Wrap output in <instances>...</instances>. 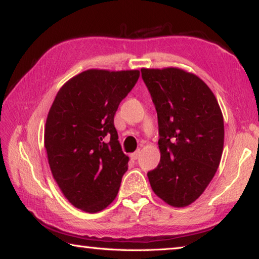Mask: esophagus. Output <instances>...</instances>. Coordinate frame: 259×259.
Returning <instances> with one entry per match:
<instances>
[{
    "label": "esophagus",
    "mask_w": 259,
    "mask_h": 259,
    "mask_svg": "<svg viewBox=\"0 0 259 259\" xmlns=\"http://www.w3.org/2000/svg\"><path fill=\"white\" fill-rule=\"evenodd\" d=\"M131 159L133 160H137L138 157L140 156V150H138V151H136V152H134V153H131Z\"/></svg>",
    "instance_id": "34e87169"
}]
</instances>
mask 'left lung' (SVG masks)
<instances>
[{"label":"left lung","mask_w":259,"mask_h":259,"mask_svg":"<svg viewBox=\"0 0 259 259\" xmlns=\"http://www.w3.org/2000/svg\"><path fill=\"white\" fill-rule=\"evenodd\" d=\"M159 123L160 163L147 172L152 190L172 207L199 198L217 171L224 120L209 87L179 68L140 69Z\"/></svg>","instance_id":"8db88e82"}]
</instances>
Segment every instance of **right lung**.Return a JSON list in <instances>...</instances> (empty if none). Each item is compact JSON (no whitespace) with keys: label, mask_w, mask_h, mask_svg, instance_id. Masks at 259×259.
<instances>
[{"label":"right lung","mask_w":259,"mask_h":259,"mask_svg":"<svg viewBox=\"0 0 259 259\" xmlns=\"http://www.w3.org/2000/svg\"><path fill=\"white\" fill-rule=\"evenodd\" d=\"M139 71L89 69L61 87L48 114L45 146L57 184L74 207L98 212L116 198L129 157L114 115Z\"/></svg>","instance_id":"add662e5"}]
</instances>
